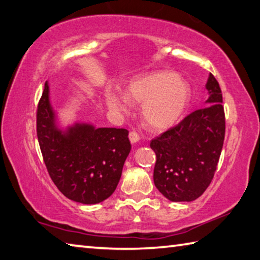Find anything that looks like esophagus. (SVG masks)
Wrapping results in <instances>:
<instances>
[{"instance_id":"obj_1","label":"esophagus","mask_w":260,"mask_h":260,"mask_svg":"<svg viewBox=\"0 0 260 260\" xmlns=\"http://www.w3.org/2000/svg\"><path fill=\"white\" fill-rule=\"evenodd\" d=\"M129 139H130L131 143L136 144V143L139 142V136H138L137 133H135V131H131V133L129 134Z\"/></svg>"}]
</instances>
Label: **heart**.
<instances>
[{
	"label": "heart",
	"instance_id": "b5f03b06",
	"mask_svg": "<svg viewBox=\"0 0 260 260\" xmlns=\"http://www.w3.org/2000/svg\"><path fill=\"white\" fill-rule=\"evenodd\" d=\"M192 97L187 81L174 72L156 71L136 77L127 84L124 94L111 90L104 99L111 111L124 114L129 102L143 103V120L149 129H169L185 113Z\"/></svg>",
	"mask_w": 260,
	"mask_h": 260
}]
</instances>
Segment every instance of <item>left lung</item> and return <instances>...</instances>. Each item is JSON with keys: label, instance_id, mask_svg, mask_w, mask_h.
Here are the masks:
<instances>
[{"label": "left lung", "instance_id": "8db88e82", "mask_svg": "<svg viewBox=\"0 0 260 260\" xmlns=\"http://www.w3.org/2000/svg\"><path fill=\"white\" fill-rule=\"evenodd\" d=\"M206 89L209 105L151 142L156 154L154 184L172 202H190L201 197L219 161L225 114L221 90L212 74L208 77Z\"/></svg>", "mask_w": 260, "mask_h": 260}]
</instances>
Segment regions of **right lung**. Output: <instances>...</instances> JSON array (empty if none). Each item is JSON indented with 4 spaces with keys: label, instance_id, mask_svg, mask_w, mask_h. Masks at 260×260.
Returning a JSON list of instances; mask_svg holds the SVG:
<instances>
[{
    "label": "right lung",
    "instance_id": "add662e5",
    "mask_svg": "<svg viewBox=\"0 0 260 260\" xmlns=\"http://www.w3.org/2000/svg\"><path fill=\"white\" fill-rule=\"evenodd\" d=\"M36 125L49 175L67 199L97 204L111 197L131 151L129 131L79 120L63 124L51 105L49 82L39 103Z\"/></svg>",
    "mask_w": 260,
    "mask_h": 260
}]
</instances>
